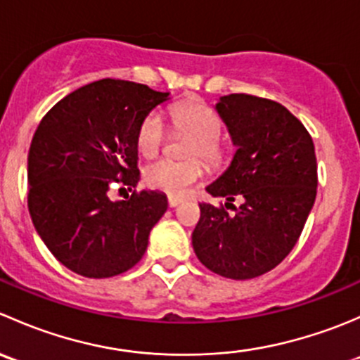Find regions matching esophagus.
I'll use <instances>...</instances> for the list:
<instances>
[{
    "instance_id": "esophagus-1",
    "label": "esophagus",
    "mask_w": 360,
    "mask_h": 360,
    "mask_svg": "<svg viewBox=\"0 0 360 360\" xmlns=\"http://www.w3.org/2000/svg\"><path fill=\"white\" fill-rule=\"evenodd\" d=\"M183 198H177V197H169V207H177L179 203H183Z\"/></svg>"
}]
</instances>
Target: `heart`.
<instances>
[{
    "label": "heart",
    "instance_id": "b5f03b06",
    "mask_svg": "<svg viewBox=\"0 0 360 360\" xmlns=\"http://www.w3.org/2000/svg\"><path fill=\"white\" fill-rule=\"evenodd\" d=\"M174 123L177 130L195 136L191 143L190 155H202L210 163L221 160V144L217 137L223 130V122L217 112L203 103H183L174 108ZM167 137V125L162 112L151 111L143 120L137 132V148L144 157H153L163 146ZM205 174V165L200 160L174 162L169 158H160L148 163L144 169V181L153 190L163 191L170 197H184Z\"/></svg>",
    "mask_w": 360,
    "mask_h": 360
}]
</instances>
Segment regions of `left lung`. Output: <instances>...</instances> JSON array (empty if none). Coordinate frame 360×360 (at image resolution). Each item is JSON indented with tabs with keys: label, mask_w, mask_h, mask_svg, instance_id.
<instances>
[{
	"label": "left lung",
	"mask_w": 360,
	"mask_h": 360,
	"mask_svg": "<svg viewBox=\"0 0 360 360\" xmlns=\"http://www.w3.org/2000/svg\"><path fill=\"white\" fill-rule=\"evenodd\" d=\"M214 110L237 148L230 165L205 186L212 197L243 203L200 205L191 244L203 266L248 281L274 270L291 252L317 195V160L310 134L282 104L248 94L219 97Z\"/></svg>",
	"instance_id": "left-lung-1"
}]
</instances>
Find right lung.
Instances as JSON below:
<instances>
[{
	"label": "right lung",
	"instance_id": "obj_1",
	"mask_svg": "<svg viewBox=\"0 0 360 360\" xmlns=\"http://www.w3.org/2000/svg\"><path fill=\"white\" fill-rule=\"evenodd\" d=\"M170 99L146 85L99 79L56 104L36 129L27 157V207L50 252L75 274L108 278L130 270L167 210L162 191L111 202V184L136 188L137 132Z\"/></svg>",
	"mask_w": 360,
	"mask_h": 360
}]
</instances>
